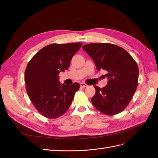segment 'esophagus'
I'll return each mask as SVG.
<instances>
[{"label":"esophagus","instance_id":"obj_1","mask_svg":"<svg viewBox=\"0 0 158 158\" xmlns=\"http://www.w3.org/2000/svg\"><path fill=\"white\" fill-rule=\"evenodd\" d=\"M80 85H81V87H88V85H87L86 83H81Z\"/></svg>","mask_w":158,"mask_h":158}]
</instances>
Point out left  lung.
Instances as JSON below:
<instances>
[{"label": "left lung", "mask_w": 158, "mask_h": 158, "mask_svg": "<svg viewBox=\"0 0 158 158\" xmlns=\"http://www.w3.org/2000/svg\"><path fill=\"white\" fill-rule=\"evenodd\" d=\"M83 49L94 60L97 69L105 70L106 86H94L96 93L91 102L96 109L106 115L123 111L136 92L139 70L137 63L125 49L109 43L85 45Z\"/></svg>", "instance_id": "obj_1"}]
</instances>
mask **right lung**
Masks as SVG:
<instances>
[{"mask_svg":"<svg viewBox=\"0 0 158 158\" xmlns=\"http://www.w3.org/2000/svg\"><path fill=\"white\" fill-rule=\"evenodd\" d=\"M82 44L48 45L27 65L24 73L27 93L35 109L48 118H57L65 114L80 87L78 83L61 84L58 75L68 69L72 57Z\"/></svg>","mask_w":158,"mask_h":158,"instance_id":"obj_1","label":"right lung"}]
</instances>
